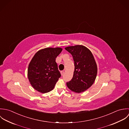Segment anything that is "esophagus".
I'll return each instance as SVG.
<instances>
[{
	"label": "esophagus",
	"mask_w": 129,
	"mask_h": 129,
	"mask_svg": "<svg viewBox=\"0 0 129 129\" xmlns=\"http://www.w3.org/2000/svg\"><path fill=\"white\" fill-rule=\"evenodd\" d=\"M60 73H61V75H63L64 74V71H61L60 72Z\"/></svg>",
	"instance_id": "1"
}]
</instances>
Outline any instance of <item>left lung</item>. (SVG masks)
Wrapping results in <instances>:
<instances>
[{
  "mask_svg": "<svg viewBox=\"0 0 129 129\" xmlns=\"http://www.w3.org/2000/svg\"><path fill=\"white\" fill-rule=\"evenodd\" d=\"M73 56L75 69L71 81L67 82L72 91L80 93L89 88L97 74V66L91 51L83 45L68 46L65 48Z\"/></svg>",
  "mask_w": 129,
  "mask_h": 129,
  "instance_id": "1",
  "label": "left lung"
}]
</instances>
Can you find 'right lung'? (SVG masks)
Returning a JSON list of instances; mask_svg holds the SVG:
<instances>
[{"label":"right lung","mask_w":129,"mask_h":129,"mask_svg":"<svg viewBox=\"0 0 129 129\" xmlns=\"http://www.w3.org/2000/svg\"><path fill=\"white\" fill-rule=\"evenodd\" d=\"M62 51L60 47L46 48L37 52L28 68L27 76L34 89L42 93L52 91L61 77L56 58Z\"/></svg>","instance_id":"1"}]
</instances>
